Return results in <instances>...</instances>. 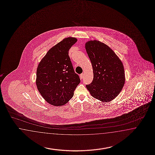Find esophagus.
<instances>
[{"mask_svg":"<svg viewBox=\"0 0 155 155\" xmlns=\"http://www.w3.org/2000/svg\"><path fill=\"white\" fill-rule=\"evenodd\" d=\"M84 73H81V75H80V78H81V79H82L84 77Z\"/></svg>","mask_w":155,"mask_h":155,"instance_id":"1","label":"esophagus"}]
</instances>
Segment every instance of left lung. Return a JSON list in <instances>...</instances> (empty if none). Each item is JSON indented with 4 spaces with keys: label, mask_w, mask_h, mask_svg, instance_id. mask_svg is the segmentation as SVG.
I'll return each instance as SVG.
<instances>
[{
    "label": "left lung",
    "mask_w": 155,
    "mask_h": 155,
    "mask_svg": "<svg viewBox=\"0 0 155 155\" xmlns=\"http://www.w3.org/2000/svg\"><path fill=\"white\" fill-rule=\"evenodd\" d=\"M92 65L93 79L86 87L93 97L103 102L114 100L120 93L125 82L124 65L108 45L98 41L86 44Z\"/></svg>",
    "instance_id": "1"
}]
</instances>
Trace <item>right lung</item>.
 <instances>
[{
	"label": "right lung",
	"instance_id": "add662e5",
	"mask_svg": "<svg viewBox=\"0 0 155 155\" xmlns=\"http://www.w3.org/2000/svg\"><path fill=\"white\" fill-rule=\"evenodd\" d=\"M77 39H64L48 51L37 70L36 84L46 101L55 106L65 104L71 100L81 82L68 55Z\"/></svg>",
	"mask_w": 155,
	"mask_h": 155
}]
</instances>
